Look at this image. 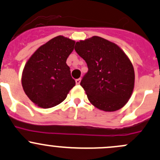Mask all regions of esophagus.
Listing matches in <instances>:
<instances>
[{"label":"esophagus","mask_w":160,"mask_h":160,"mask_svg":"<svg viewBox=\"0 0 160 160\" xmlns=\"http://www.w3.org/2000/svg\"><path fill=\"white\" fill-rule=\"evenodd\" d=\"M80 80H80V79H77V80H75V81H76V84H77V85L80 84Z\"/></svg>","instance_id":"34e87169"}]
</instances>
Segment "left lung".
Wrapping results in <instances>:
<instances>
[{
	"label": "left lung",
	"instance_id": "8db88e82",
	"mask_svg": "<svg viewBox=\"0 0 160 160\" xmlns=\"http://www.w3.org/2000/svg\"><path fill=\"white\" fill-rule=\"evenodd\" d=\"M75 50L88 67L80 85L90 102L104 111L123 108L135 85L133 66L123 50L99 36L77 42Z\"/></svg>",
	"mask_w": 160,
	"mask_h": 160
}]
</instances>
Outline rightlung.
Listing matches in <instances>:
<instances>
[{
	"label": "right lung",
	"mask_w": 160,
	"mask_h": 160,
	"mask_svg": "<svg viewBox=\"0 0 160 160\" xmlns=\"http://www.w3.org/2000/svg\"><path fill=\"white\" fill-rule=\"evenodd\" d=\"M74 45L75 41L59 35L40 46L27 61L22 72V88L38 107L58 105L75 86L67 64Z\"/></svg>",
	"instance_id": "add662e5"
}]
</instances>
